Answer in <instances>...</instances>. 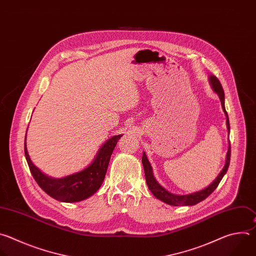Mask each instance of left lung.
<instances>
[{
    "instance_id": "8db88e82",
    "label": "left lung",
    "mask_w": 256,
    "mask_h": 256,
    "mask_svg": "<svg viewBox=\"0 0 256 256\" xmlns=\"http://www.w3.org/2000/svg\"><path fill=\"white\" fill-rule=\"evenodd\" d=\"M210 82L211 84L213 86V90L219 94V98L221 100V104H222V108L226 114V123H227V128H228V132L230 131V125H229V119H228V114L225 110V106H224V90L223 88L221 86L220 80L215 76H210ZM230 144V143H229ZM230 156H231V146L229 145L228 148V152H227V156H226V164L225 166L223 168L222 172L219 174V176H217V178L206 188H204L202 190L190 194H184V196H178V194H174L170 192H168L164 188H162L153 176L152 174V168L151 166L147 160V156L145 154V152H143V156H142V164H143V168H144V172H145V180L148 186V188L151 190V192L154 194L158 198H160V200L168 204V205L172 206H194L196 204L202 202L205 200L206 198H208L218 186V184H220L221 180L223 178V176H225V174L227 172V170L229 168V164H230Z\"/></svg>"
}]
</instances>
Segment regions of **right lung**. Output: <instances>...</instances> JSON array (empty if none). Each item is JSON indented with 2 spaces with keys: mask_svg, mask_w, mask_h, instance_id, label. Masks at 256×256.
<instances>
[{
  "mask_svg": "<svg viewBox=\"0 0 256 256\" xmlns=\"http://www.w3.org/2000/svg\"><path fill=\"white\" fill-rule=\"evenodd\" d=\"M121 136V134L116 135L107 140L98 150L94 160L86 168L62 178H49L32 164L26 141L24 143L25 156L34 180L47 194L60 202H80L88 198L100 188L105 178L113 150Z\"/></svg>",
  "mask_w": 256,
  "mask_h": 256,
  "instance_id": "obj_1",
  "label": "right lung"
}]
</instances>
